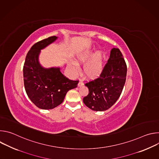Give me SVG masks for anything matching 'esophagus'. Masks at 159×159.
<instances>
[{"mask_svg":"<svg viewBox=\"0 0 159 159\" xmlns=\"http://www.w3.org/2000/svg\"><path fill=\"white\" fill-rule=\"evenodd\" d=\"M83 84V82L81 80H79V84H78V85L79 86H80Z\"/></svg>","mask_w":159,"mask_h":159,"instance_id":"esophagus-1","label":"esophagus"}]
</instances>
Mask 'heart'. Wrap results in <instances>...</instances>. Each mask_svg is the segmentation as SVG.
<instances>
[{"label": "heart", "instance_id": "obj_1", "mask_svg": "<svg viewBox=\"0 0 159 159\" xmlns=\"http://www.w3.org/2000/svg\"><path fill=\"white\" fill-rule=\"evenodd\" d=\"M92 53L93 52L90 50H84L77 55L76 61L77 63L86 61L83 66L84 74L89 79H95L99 77L102 71L103 57L101 52H98L91 57ZM70 66L74 72L78 71L79 66L75 61H72Z\"/></svg>", "mask_w": 159, "mask_h": 159}]
</instances>
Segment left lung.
Here are the masks:
<instances>
[{
  "instance_id": "left-lung-1",
  "label": "left lung",
  "mask_w": 159,
  "mask_h": 159,
  "mask_svg": "<svg viewBox=\"0 0 159 159\" xmlns=\"http://www.w3.org/2000/svg\"><path fill=\"white\" fill-rule=\"evenodd\" d=\"M127 66L122 53L112 48L100 76L85 83L89 94L83 98L86 106L96 111L109 109L120 98L125 84Z\"/></svg>"
}]
</instances>
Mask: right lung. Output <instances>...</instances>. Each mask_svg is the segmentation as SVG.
<instances>
[{
	"instance_id": "right-lung-1",
	"label": "right lung",
	"mask_w": 159,
	"mask_h": 159,
	"mask_svg": "<svg viewBox=\"0 0 159 159\" xmlns=\"http://www.w3.org/2000/svg\"><path fill=\"white\" fill-rule=\"evenodd\" d=\"M57 39L55 36L36 43L28 52L23 66L24 84L30 100L39 108L52 109L60 105L69 90L77 87L79 80L64 76L59 68L44 69L38 61L40 50Z\"/></svg>"
}]
</instances>
